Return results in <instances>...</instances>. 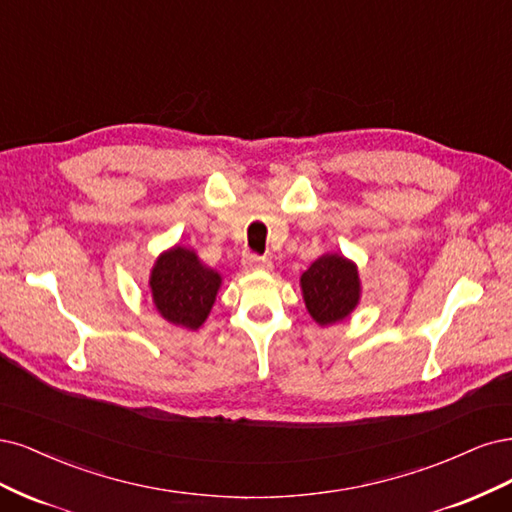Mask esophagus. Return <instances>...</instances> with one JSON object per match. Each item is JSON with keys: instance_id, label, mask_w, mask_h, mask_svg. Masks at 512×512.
<instances>
[{"instance_id": "obj_1", "label": "esophagus", "mask_w": 512, "mask_h": 512, "mask_svg": "<svg viewBox=\"0 0 512 512\" xmlns=\"http://www.w3.org/2000/svg\"><path fill=\"white\" fill-rule=\"evenodd\" d=\"M244 270L249 272H270L272 270V261L266 257H257V255H246L242 261Z\"/></svg>"}]
</instances>
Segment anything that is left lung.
<instances>
[{"label": "left lung", "instance_id": "1", "mask_svg": "<svg viewBox=\"0 0 512 512\" xmlns=\"http://www.w3.org/2000/svg\"><path fill=\"white\" fill-rule=\"evenodd\" d=\"M300 289L308 315L327 327L349 319L361 300L357 263L340 253H325L300 276Z\"/></svg>", "mask_w": 512, "mask_h": 512}]
</instances>
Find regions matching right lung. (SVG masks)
<instances>
[{
	"mask_svg": "<svg viewBox=\"0 0 512 512\" xmlns=\"http://www.w3.org/2000/svg\"><path fill=\"white\" fill-rule=\"evenodd\" d=\"M223 276L206 266L193 249L174 244L151 268L148 287L163 321L183 329H200L217 300Z\"/></svg>",
	"mask_w": 512,
	"mask_h": 512,
	"instance_id": "1",
	"label": "right lung"
}]
</instances>
